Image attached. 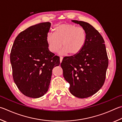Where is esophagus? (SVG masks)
Instances as JSON below:
<instances>
[{"instance_id":"34e87169","label":"esophagus","mask_w":122,"mask_h":122,"mask_svg":"<svg viewBox=\"0 0 122 122\" xmlns=\"http://www.w3.org/2000/svg\"><path fill=\"white\" fill-rule=\"evenodd\" d=\"M62 59H63V57L62 56L60 57V63H61L62 61Z\"/></svg>"}]
</instances>
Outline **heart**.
<instances>
[{
    "instance_id": "b5f03b06",
    "label": "heart",
    "mask_w": 122,
    "mask_h": 122,
    "mask_svg": "<svg viewBox=\"0 0 122 122\" xmlns=\"http://www.w3.org/2000/svg\"><path fill=\"white\" fill-rule=\"evenodd\" d=\"M54 32H48L46 39L48 50L56 53L63 48L60 54H78L83 50L87 41V33L82 27L70 23L61 24L54 29Z\"/></svg>"
}]
</instances>
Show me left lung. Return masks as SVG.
Segmentation results:
<instances>
[{
	"mask_svg": "<svg viewBox=\"0 0 122 122\" xmlns=\"http://www.w3.org/2000/svg\"><path fill=\"white\" fill-rule=\"evenodd\" d=\"M84 28L87 41L78 54L63 57L61 63L63 75L70 84L69 91L79 98L91 97L103 86L108 66V58L103 37L89 23L72 20Z\"/></svg>",
	"mask_w": 122,
	"mask_h": 122,
	"instance_id": "obj_1",
	"label": "left lung"
}]
</instances>
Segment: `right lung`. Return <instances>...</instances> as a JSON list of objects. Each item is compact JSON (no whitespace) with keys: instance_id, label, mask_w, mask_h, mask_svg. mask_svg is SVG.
I'll return each mask as SVG.
<instances>
[{"instance_id":"1","label":"right lung","mask_w":122,"mask_h":122,"mask_svg":"<svg viewBox=\"0 0 122 122\" xmlns=\"http://www.w3.org/2000/svg\"><path fill=\"white\" fill-rule=\"evenodd\" d=\"M51 25L47 22L26 29L16 37L11 50L13 79L22 93L30 98H40L47 92L52 69L60 63L46 42Z\"/></svg>"}]
</instances>
